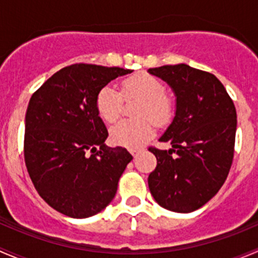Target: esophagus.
I'll return each instance as SVG.
<instances>
[{
  "instance_id": "34e87169",
  "label": "esophagus",
  "mask_w": 258,
  "mask_h": 258,
  "mask_svg": "<svg viewBox=\"0 0 258 258\" xmlns=\"http://www.w3.org/2000/svg\"><path fill=\"white\" fill-rule=\"evenodd\" d=\"M130 152L132 153V156H134V157H137V156H139V153L141 152V150H131Z\"/></svg>"
}]
</instances>
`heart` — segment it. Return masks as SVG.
<instances>
[{"label": "heart", "instance_id": "heart-1", "mask_svg": "<svg viewBox=\"0 0 258 258\" xmlns=\"http://www.w3.org/2000/svg\"><path fill=\"white\" fill-rule=\"evenodd\" d=\"M121 92L126 98L140 97L142 103L135 121H119L110 130L111 141L118 146L139 148L152 139L155 134L153 120L158 126L168 123L173 117L175 105L166 95L162 81L148 74L130 76L121 82ZM123 98L112 85H106L96 96V110L103 121L112 123L121 114ZM151 118L153 119H149Z\"/></svg>", "mask_w": 258, "mask_h": 258}]
</instances>
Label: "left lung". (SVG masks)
<instances>
[{
  "label": "left lung",
  "mask_w": 258,
  "mask_h": 258,
  "mask_svg": "<svg viewBox=\"0 0 258 258\" xmlns=\"http://www.w3.org/2000/svg\"><path fill=\"white\" fill-rule=\"evenodd\" d=\"M148 72L166 81L176 95L175 118L160 139L172 148H148L157 158L148 187L163 209L192 212L217 194L230 172L237 127L235 105L210 72L184 63Z\"/></svg>",
  "instance_id": "left-lung-1"
}]
</instances>
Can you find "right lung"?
<instances>
[{"instance_id":"add662e5","label":"right lung","mask_w":258,"mask_h":258,"mask_svg":"<svg viewBox=\"0 0 258 258\" xmlns=\"http://www.w3.org/2000/svg\"><path fill=\"white\" fill-rule=\"evenodd\" d=\"M132 70L76 63L63 67L28 102L23 153L38 195L74 218L101 212L113 200L132 156L105 145L108 136L96 110L98 91Z\"/></svg>"}]
</instances>
